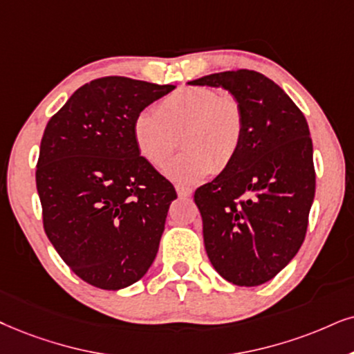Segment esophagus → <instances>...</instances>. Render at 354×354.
I'll return each mask as SVG.
<instances>
[{"instance_id": "1", "label": "esophagus", "mask_w": 354, "mask_h": 354, "mask_svg": "<svg viewBox=\"0 0 354 354\" xmlns=\"http://www.w3.org/2000/svg\"><path fill=\"white\" fill-rule=\"evenodd\" d=\"M176 192L180 198H189V196L192 194V191L189 189V187H183V186H176Z\"/></svg>"}]
</instances>
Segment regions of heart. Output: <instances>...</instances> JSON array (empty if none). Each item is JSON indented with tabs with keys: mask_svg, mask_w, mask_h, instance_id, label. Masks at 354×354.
<instances>
[{
	"mask_svg": "<svg viewBox=\"0 0 354 354\" xmlns=\"http://www.w3.org/2000/svg\"><path fill=\"white\" fill-rule=\"evenodd\" d=\"M181 133L183 150L167 174L180 185H196L234 162L245 136V114L234 95L209 86H185L163 97L158 107L136 115L132 136L144 158L156 168L169 162Z\"/></svg>",
	"mask_w": 354,
	"mask_h": 354,
	"instance_id": "obj_1",
	"label": "heart"
}]
</instances>
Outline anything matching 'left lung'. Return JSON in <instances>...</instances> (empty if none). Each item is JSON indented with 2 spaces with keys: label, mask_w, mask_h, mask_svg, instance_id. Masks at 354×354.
Listing matches in <instances>:
<instances>
[{
  "label": "left lung",
  "mask_w": 354,
  "mask_h": 354,
  "mask_svg": "<svg viewBox=\"0 0 354 354\" xmlns=\"http://www.w3.org/2000/svg\"><path fill=\"white\" fill-rule=\"evenodd\" d=\"M189 84L222 86L240 101L245 136L235 160L194 192L207 257L223 279L259 286L296 257L315 194L312 138L302 111L253 70Z\"/></svg>",
  "instance_id": "1"
}]
</instances>
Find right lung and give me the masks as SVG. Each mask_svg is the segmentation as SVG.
Instances as JSON below:
<instances>
[{
	"label": "right lung",
	"instance_id": "add662e5",
	"mask_svg": "<svg viewBox=\"0 0 354 354\" xmlns=\"http://www.w3.org/2000/svg\"><path fill=\"white\" fill-rule=\"evenodd\" d=\"M173 84L102 77L78 88L48 120L35 185L44 230L88 284L137 283L158 252L176 191L138 153L136 115Z\"/></svg>",
	"mask_w": 354,
	"mask_h": 354
}]
</instances>
